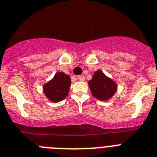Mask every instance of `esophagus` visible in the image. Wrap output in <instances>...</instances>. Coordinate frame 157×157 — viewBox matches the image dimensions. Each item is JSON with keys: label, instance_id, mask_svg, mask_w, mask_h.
<instances>
[{"label": "esophagus", "instance_id": "obj_1", "mask_svg": "<svg viewBox=\"0 0 157 157\" xmlns=\"http://www.w3.org/2000/svg\"><path fill=\"white\" fill-rule=\"evenodd\" d=\"M77 79H78L79 80H80V81H83V80H84V77L82 75H79L77 76Z\"/></svg>", "mask_w": 157, "mask_h": 157}]
</instances>
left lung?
Here are the masks:
<instances>
[{"mask_svg":"<svg viewBox=\"0 0 157 157\" xmlns=\"http://www.w3.org/2000/svg\"><path fill=\"white\" fill-rule=\"evenodd\" d=\"M88 85L92 95L100 101H108L117 90V84L101 70L94 72L92 79L88 81Z\"/></svg>","mask_w":157,"mask_h":157,"instance_id":"obj_1","label":"left lung"}]
</instances>
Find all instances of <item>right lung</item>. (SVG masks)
Masks as SVG:
<instances>
[{"label": "right lung", "instance_id": "right-lung-1", "mask_svg": "<svg viewBox=\"0 0 157 157\" xmlns=\"http://www.w3.org/2000/svg\"><path fill=\"white\" fill-rule=\"evenodd\" d=\"M70 85V76L63 72H58L50 81L44 84L43 91L51 101L59 102L68 95Z\"/></svg>", "mask_w": 157, "mask_h": 157}]
</instances>
